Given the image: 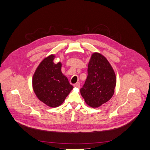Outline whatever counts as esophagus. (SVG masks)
I'll return each mask as SVG.
<instances>
[{
  "mask_svg": "<svg viewBox=\"0 0 150 150\" xmlns=\"http://www.w3.org/2000/svg\"><path fill=\"white\" fill-rule=\"evenodd\" d=\"M74 87H76V88H80V83H77L76 84H75L74 85Z\"/></svg>",
  "mask_w": 150,
  "mask_h": 150,
  "instance_id": "34e87169",
  "label": "esophagus"
}]
</instances>
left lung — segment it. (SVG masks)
<instances>
[{
	"label": "left lung",
	"instance_id": "obj_1",
	"mask_svg": "<svg viewBox=\"0 0 150 150\" xmlns=\"http://www.w3.org/2000/svg\"><path fill=\"white\" fill-rule=\"evenodd\" d=\"M116 78L110 62L102 54L94 52L89 62L88 77L80 92L85 102L92 108H98L112 98Z\"/></svg>",
	"mask_w": 150,
	"mask_h": 150
}]
</instances>
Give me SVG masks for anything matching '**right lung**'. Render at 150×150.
Segmentation results:
<instances>
[{
  "instance_id": "obj_1",
  "label": "right lung",
  "mask_w": 150,
  "mask_h": 150,
  "mask_svg": "<svg viewBox=\"0 0 150 150\" xmlns=\"http://www.w3.org/2000/svg\"><path fill=\"white\" fill-rule=\"evenodd\" d=\"M53 54L40 63L33 78L34 91L40 101L49 107L56 108L64 102L73 89L62 73L61 62L55 64Z\"/></svg>"
}]
</instances>
